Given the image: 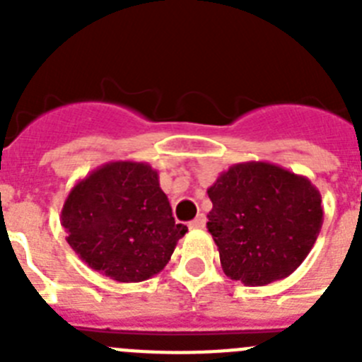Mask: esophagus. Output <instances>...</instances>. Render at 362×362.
Returning <instances> with one entry per match:
<instances>
[{"instance_id": "obj_1", "label": "esophagus", "mask_w": 362, "mask_h": 362, "mask_svg": "<svg viewBox=\"0 0 362 362\" xmlns=\"http://www.w3.org/2000/svg\"><path fill=\"white\" fill-rule=\"evenodd\" d=\"M204 225H206V217H204V214H199L196 219L190 221V225L188 226H190L192 230H201V228H204Z\"/></svg>"}]
</instances>
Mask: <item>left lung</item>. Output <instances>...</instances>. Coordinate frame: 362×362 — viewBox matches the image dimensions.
<instances>
[{"label": "left lung", "instance_id": "8db88e82", "mask_svg": "<svg viewBox=\"0 0 362 362\" xmlns=\"http://www.w3.org/2000/svg\"><path fill=\"white\" fill-rule=\"evenodd\" d=\"M206 228L223 272L264 286L296 272L322 226L321 194L308 177L267 161L232 165L209 188Z\"/></svg>", "mask_w": 362, "mask_h": 362}]
</instances>
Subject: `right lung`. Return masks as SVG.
Here are the masks:
<instances>
[{
	"instance_id": "obj_1",
	"label": "right lung",
	"mask_w": 362,
	"mask_h": 362,
	"mask_svg": "<svg viewBox=\"0 0 362 362\" xmlns=\"http://www.w3.org/2000/svg\"><path fill=\"white\" fill-rule=\"evenodd\" d=\"M66 243L92 270L141 283L166 267L188 228L148 163L108 161L74 185L62 209Z\"/></svg>"
}]
</instances>
